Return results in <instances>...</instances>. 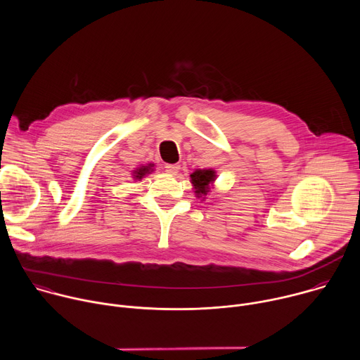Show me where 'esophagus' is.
<instances>
[{"instance_id": "1", "label": "esophagus", "mask_w": 360, "mask_h": 360, "mask_svg": "<svg viewBox=\"0 0 360 360\" xmlns=\"http://www.w3.org/2000/svg\"><path fill=\"white\" fill-rule=\"evenodd\" d=\"M165 169H167V172H168V174H171V175H176V174L179 172L181 167H179L178 164H167V165H165Z\"/></svg>"}]
</instances>
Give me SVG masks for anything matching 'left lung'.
Here are the masks:
<instances>
[{
	"label": "left lung",
	"mask_w": 360,
	"mask_h": 360,
	"mask_svg": "<svg viewBox=\"0 0 360 360\" xmlns=\"http://www.w3.org/2000/svg\"><path fill=\"white\" fill-rule=\"evenodd\" d=\"M217 174L214 169H196L191 174V182L195 188V193L198 198H203L208 195L211 185L215 182Z\"/></svg>",
	"instance_id": "8db88e82"
}]
</instances>
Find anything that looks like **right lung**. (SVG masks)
Listing matches in <instances>:
<instances>
[{
  "instance_id": "obj_1",
  "label": "right lung",
  "mask_w": 360,
  "mask_h": 360,
  "mask_svg": "<svg viewBox=\"0 0 360 360\" xmlns=\"http://www.w3.org/2000/svg\"><path fill=\"white\" fill-rule=\"evenodd\" d=\"M153 171V164H148V165H142L139 168H136L134 172H132V178L134 179H142L145 175L150 174Z\"/></svg>"
}]
</instances>
